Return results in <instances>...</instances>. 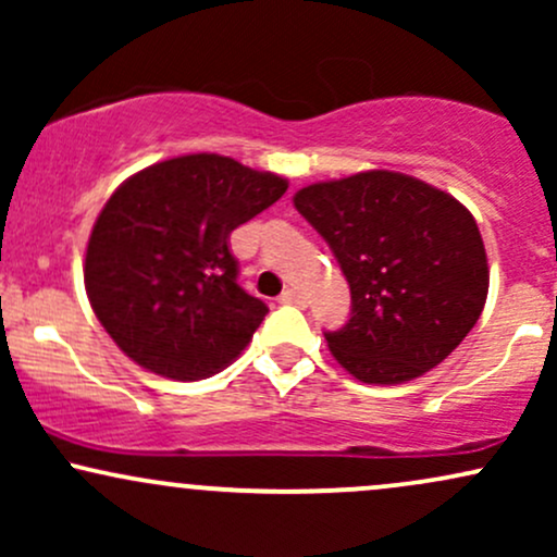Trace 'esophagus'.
<instances>
[{"mask_svg": "<svg viewBox=\"0 0 557 557\" xmlns=\"http://www.w3.org/2000/svg\"><path fill=\"white\" fill-rule=\"evenodd\" d=\"M280 300H283V304H298V306H304V304H306V298L300 296V293L296 290V287H285L283 296H280Z\"/></svg>", "mask_w": 557, "mask_h": 557, "instance_id": "obj_1", "label": "esophagus"}]
</instances>
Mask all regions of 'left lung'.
<instances>
[{
	"label": "left lung",
	"instance_id": "1",
	"mask_svg": "<svg viewBox=\"0 0 557 557\" xmlns=\"http://www.w3.org/2000/svg\"><path fill=\"white\" fill-rule=\"evenodd\" d=\"M293 203L350 285V319L324 332L367 385H400L445 361L484 309L487 253L476 220L445 190L389 170L300 188Z\"/></svg>",
	"mask_w": 557,
	"mask_h": 557
}]
</instances>
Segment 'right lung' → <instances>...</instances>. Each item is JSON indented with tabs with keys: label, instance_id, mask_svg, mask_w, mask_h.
<instances>
[{
	"label": "right lung",
	"instance_id": "1",
	"mask_svg": "<svg viewBox=\"0 0 557 557\" xmlns=\"http://www.w3.org/2000/svg\"><path fill=\"white\" fill-rule=\"evenodd\" d=\"M285 190V177L220 154L164 159L114 190L96 216L83 280L127 359L181 382L238 359L270 309L238 285L230 233Z\"/></svg>",
	"mask_w": 557,
	"mask_h": 557
}]
</instances>
